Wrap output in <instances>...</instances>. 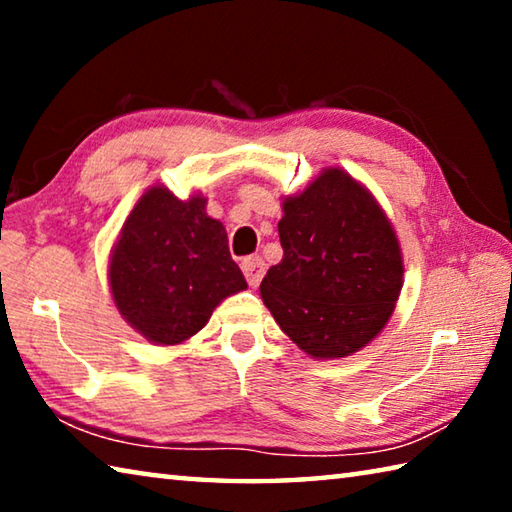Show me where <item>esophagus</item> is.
<instances>
[{"label": "esophagus", "mask_w": 512, "mask_h": 512, "mask_svg": "<svg viewBox=\"0 0 512 512\" xmlns=\"http://www.w3.org/2000/svg\"><path fill=\"white\" fill-rule=\"evenodd\" d=\"M241 271H244L250 287H257V284L262 282L264 273H266V264H264V259L257 257V255L255 257H246L244 262H241Z\"/></svg>", "instance_id": "34e87169"}]
</instances>
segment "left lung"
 <instances>
[{"label":"left lung","instance_id":"1","mask_svg":"<svg viewBox=\"0 0 512 512\" xmlns=\"http://www.w3.org/2000/svg\"><path fill=\"white\" fill-rule=\"evenodd\" d=\"M284 257L259 293L275 323L314 359L361 350L384 329L402 291V250L386 212L339 167L284 198Z\"/></svg>","mask_w":512,"mask_h":512}]
</instances>
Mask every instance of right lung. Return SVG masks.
Masks as SVG:
<instances>
[{"label": "right lung", "mask_w": 512, "mask_h": 512, "mask_svg": "<svg viewBox=\"0 0 512 512\" xmlns=\"http://www.w3.org/2000/svg\"><path fill=\"white\" fill-rule=\"evenodd\" d=\"M205 205L201 194L180 201L162 185L146 189L112 248V300L146 341H187L221 300L248 287L223 223L207 216Z\"/></svg>", "instance_id": "1"}]
</instances>
